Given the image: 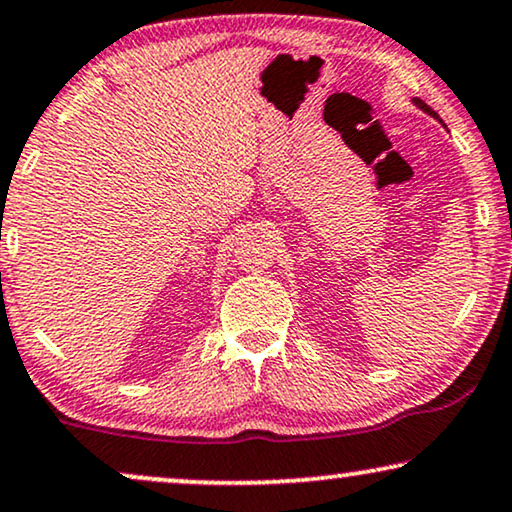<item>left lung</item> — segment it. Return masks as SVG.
Here are the masks:
<instances>
[{
	"label": "left lung",
	"mask_w": 512,
	"mask_h": 512,
	"mask_svg": "<svg viewBox=\"0 0 512 512\" xmlns=\"http://www.w3.org/2000/svg\"><path fill=\"white\" fill-rule=\"evenodd\" d=\"M412 102H414V105H417V107H419V109H421V112H426V114H431V117H433V119H438V121H442V119H440V117H438V114H435V112H433V109H431V107H428V105H426V102H424V100H419V98H414V100H412ZM442 126H445V124H442Z\"/></svg>",
	"instance_id": "1"
}]
</instances>
